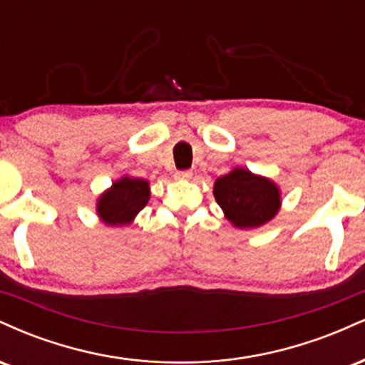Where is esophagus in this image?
I'll list each match as a JSON object with an SVG mask.
<instances>
[{
  "label": "esophagus",
  "instance_id": "1",
  "mask_svg": "<svg viewBox=\"0 0 365 365\" xmlns=\"http://www.w3.org/2000/svg\"><path fill=\"white\" fill-rule=\"evenodd\" d=\"M175 178H177V180H190L192 178V171L190 170L177 171V173H175Z\"/></svg>",
  "mask_w": 365,
  "mask_h": 365
}]
</instances>
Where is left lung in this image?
<instances>
[{
	"label": "left lung",
	"mask_w": 365,
	"mask_h": 365,
	"mask_svg": "<svg viewBox=\"0 0 365 365\" xmlns=\"http://www.w3.org/2000/svg\"><path fill=\"white\" fill-rule=\"evenodd\" d=\"M212 194L226 220L240 230L261 228L282 207V190L273 180L242 166L217 178Z\"/></svg>",
	"instance_id": "8db88e82"
}]
</instances>
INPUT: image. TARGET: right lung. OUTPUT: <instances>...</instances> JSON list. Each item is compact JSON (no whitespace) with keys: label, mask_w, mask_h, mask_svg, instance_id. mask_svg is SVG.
Returning a JSON list of instances; mask_svg holds the SVG:
<instances>
[{"label":"right lung","mask_w":365,"mask_h":365,"mask_svg":"<svg viewBox=\"0 0 365 365\" xmlns=\"http://www.w3.org/2000/svg\"><path fill=\"white\" fill-rule=\"evenodd\" d=\"M149 197L150 185L148 180L123 175L98 197L96 212L99 221L106 226L132 225L135 216L149 202Z\"/></svg>","instance_id":"1"}]
</instances>
